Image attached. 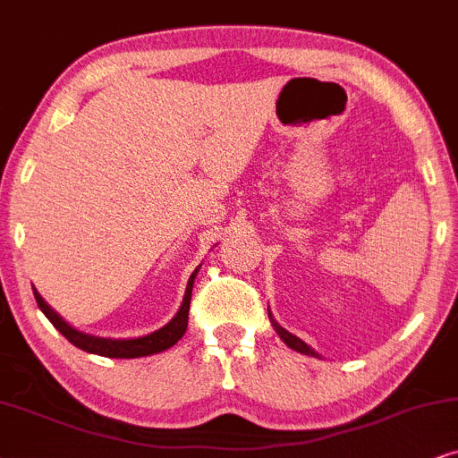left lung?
<instances>
[{
  "label": "left lung",
  "instance_id": "1",
  "mask_svg": "<svg viewBox=\"0 0 458 458\" xmlns=\"http://www.w3.org/2000/svg\"><path fill=\"white\" fill-rule=\"evenodd\" d=\"M272 325H274V328H276V333L280 335V339L284 341L286 345L291 347V350H295V352H301V353H308V356H318V353H316L312 347H310L308 344H303V341L300 339V337H295V335H291L289 331H284L283 327H278L276 322L272 320Z\"/></svg>",
  "mask_w": 458,
  "mask_h": 458
}]
</instances>
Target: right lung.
<instances>
[{
  "label": "right lung",
  "instance_id": "add662e5",
  "mask_svg": "<svg viewBox=\"0 0 458 458\" xmlns=\"http://www.w3.org/2000/svg\"><path fill=\"white\" fill-rule=\"evenodd\" d=\"M197 272H199V267L194 270L191 280H188L184 301H182L180 312L174 316L172 322L163 328H158V331L146 335V337H138V339H102V337H91V335L79 333L77 328L66 325V322L60 318V316L54 312V310L47 306L44 300H41V295L38 291L33 289V293H35V301H38L41 312L46 314V318L50 320L52 325L71 341L72 345L79 347V350L98 353V356H106V358H140V356H150V353L169 350V347L178 344V341L182 339V335L186 333L188 312H191V300H192V284H194V276H197Z\"/></svg>",
  "mask_w": 458,
  "mask_h": 458
}]
</instances>
